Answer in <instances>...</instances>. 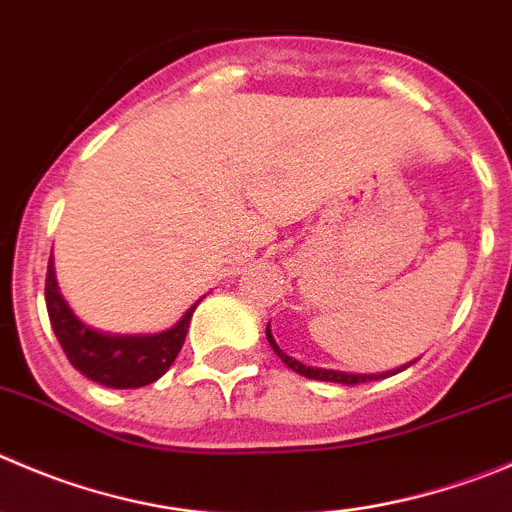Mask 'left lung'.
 I'll use <instances>...</instances> for the list:
<instances>
[{"label": "left lung", "mask_w": 512, "mask_h": 512, "mask_svg": "<svg viewBox=\"0 0 512 512\" xmlns=\"http://www.w3.org/2000/svg\"><path fill=\"white\" fill-rule=\"evenodd\" d=\"M266 339H269L271 349L276 352V357L281 359V362L286 364L289 369H294V372H299L301 377H309V379H321V382H337V384H362V382H369V379H382V377H389V374H397L402 372V369H397V372H384V374H347V372H334V369H319V367H306V364L296 362L294 357H289L286 352H281L279 344L274 342V337H271V329L266 326Z\"/></svg>", "instance_id": "left-lung-1"}]
</instances>
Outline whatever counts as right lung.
<instances>
[{
	"instance_id": "1",
	"label": "right lung",
	"mask_w": 512,
	"mask_h": 512,
	"mask_svg": "<svg viewBox=\"0 0 512 512\" xmlns=\"http://www.w3.org/2000/svg\"><path fill=\"white\" fill-rule=\"evenodd\" d=\"M45 301L50 324L55 329V337L60 347L65 349L67 359L77 372L90 377L92 382L105 384L115 389H135L155 382L170 369V364L178 357L180 347L186 342L188 324L196 311V304L183 314V319L160 334L148 337H118V334H102L92 326L82 324L72 314L70 304L62 299L60 286L55 279V266L47 264L45 281Z\"/></svg>"
}]
</instances>
